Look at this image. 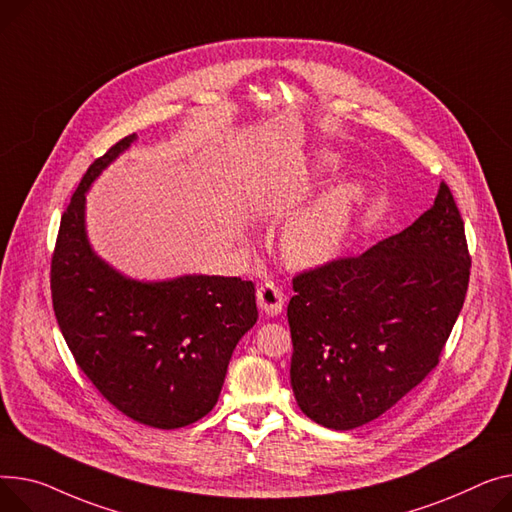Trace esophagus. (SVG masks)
Segmentation results:
<instances>
[{
    "label": "esophagus",
    "mask_w": 512,
    "mask_h": 512,
    "mask_svg": "<svg viewBox=\"0 0 512 512\" xmlns=\"http://www.w3.org/2000/svg\"><path fill=\"white\" fill-rule=\"evenodd\" d=\"M284 300V292L276 282L267 280L257 288V302L265 315H280L284 309Z\"/></svg>",
    "instance_id": "34e87169"
}]
</instances>
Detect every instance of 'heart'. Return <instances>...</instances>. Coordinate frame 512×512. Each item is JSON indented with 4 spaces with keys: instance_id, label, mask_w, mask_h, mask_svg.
I'll use <instances>...</instances> for the list:
<instances>
[{
    "instance_id": "obj_1",
    "label": "heart",
    "mask_w": 512,
    "mask_h": 512,
    "mask_svg": "<svg viewBox=\"0 0 512 512\" xmlns=\"http://www.w3.org/2000/svg\"><path fill=\"white\" fill-rule=\"evenodd\" d=\"M331 164V156L317 160L319 168H329ZM360 197L358 183L344 181L327 189L311 208L300 212L282 236V255L288 265L298 269L319 267L342 251Z\"/></svg>"
}]
</instances>
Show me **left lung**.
I'll return each mask as SVG.
<instances>
[{
  "label": "left lung",
  "instance_id": "8db88e82",
  "mask_svg": "<svg viewBox=\"0 0 512 512\" xmlns=\"http://www.w3.org/2000/svg\"><path fill=\"white\" fill-rule=\"evenodd\" d=\"M469 267L463 218L440 183L412 226L294 276L290 385L302 414L352 430L420 385L463 309Z\"/></svg>",
  "mask_w": 512,
  "mask_h": 512
}]
</instances>
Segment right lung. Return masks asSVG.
Instances as JSON below:
<instances>
[{
  "label": "right lung",
  "instance_id": "add662e5",
  "mask_svg": "<svg viewBox=\"0 0 512 512\" xmlns=\"http://www.w3.org/2000/svg\"><path fill=\"white\" fill-rule=\"evenodd\" d=\"M135 133L96 158L61 216L51 298L65 344L90 383L131 420L173 430L212 412L230 356L257 323L255 284L183 276L138 282L90 247L84 206L92 181Z\"/></svg>",
  "mask_w": 512,
  "mask_h": 512
}]
</instances>
